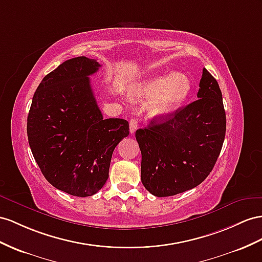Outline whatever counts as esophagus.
<instances>
[{"label": "esophagus", "instance_id": "1", "mask_svg": "<svg viewBox=\"0 0 262 262\" xmlns=\"http://www.w3.org/2000/svg\"><path fill=\"white\" fill-rule=\"evenodd\" d=\"M137 127H138V120L136 118H132L129 120V130H130V133L132 134L135 133V130L137 129Z\"/></svg>", "mask_w": 262, "mask_h": 262}]
</instances>
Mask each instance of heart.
Returning <instances> with one entry per match:
<instances>
[{
    "label": "heart",
    "mask_w": 262,
    "mask_h": 262,
    "mask_svg": "<svg viewBox=\"0 0 262 262\" xmlns=\"http://www.w3.org/2000/svg\"><path fill=\"white\" fill-rule=\"evenodd\" d=\"M191 79L184 73L152 75L129 86L132 98L148 100L146 110L150 117L162 118L182 105L191 92Z\"/></svg>",
    "instance_id": "obj_1"
}]
</instances>
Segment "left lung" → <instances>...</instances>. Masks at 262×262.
<instances>
[{
  "mask_svg": "<svg viewBox=\"0 0 262 262\" xmlns=\"http://www.w3.org/2000/svg\"><path fill=\"white\" fill-rule=\"evenodd\" d=\"M198 99L136 130L142 183L151 195L168 197L195 188L212 170L226 135V113L217 80L206 69Z\"/></svg>",
  "mask_w": 262,
  "mask_h": 262,
  "instance_id": "obj_1",
  "label": "left lung"
}]
</instances>
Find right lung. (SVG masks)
Here are the masks:
<instances>
[{
  "mask_svg": "<svg viewBox=\"0 0 262 262\" xmlns=\"http://www.w3.org/2000/svg\"><path fill=\"white\" fill-rule=\"evenodd\" d=\"M99 67L85 56L62 63L39 83L28 116L29 144L44 177L76 197L102 188L114 149L129 135L127 120L100 113L89 77Z\"/></svg>",
  "mask_w": 262,
  "mask_h": 262,
  "instance_id": "add662e5",
  "label": "right lung"
}]
</instances>
